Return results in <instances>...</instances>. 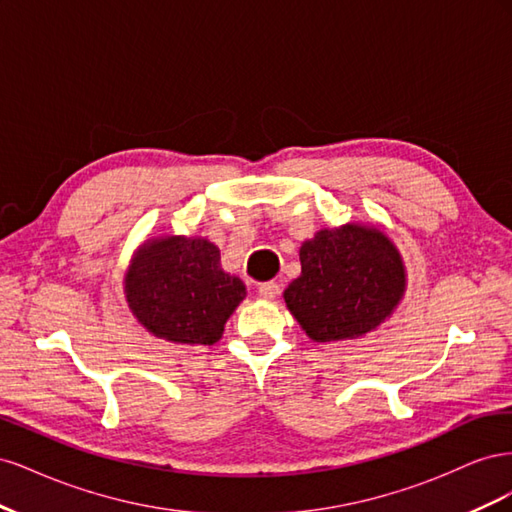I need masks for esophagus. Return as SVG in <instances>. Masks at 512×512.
I'll use <instances>...</instances> for the list:
<instances>
[{
	"label": "esophagus",
	"mask_w": 512,
	"mask_h": 512,
	"mask_svg": "<svg viewBox=\"0 0 512 512\" xmlns=\"http://www.w3.org/2000/svg\"><path fill=\"white\" fill-rule=\"evenodd\" d=\"M258 294H260L262 299L271 301V299L277 297V294H280V284H277V282H265V284H260V286H258Z\"/></svg>",
	"instance_id": "34e87169"
}]
</instances>
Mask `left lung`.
I'll list each match as a JSON object with an SVG mask.
<instances>
[{
  "mask_svg": "<svg viewBox=\"0 0 512 512\" xmlns=\"http://www.w3.org/2000/svg\"><path fill=\"white\" fill-rule=\"evenodd\" d=\"M301 275L284 299L314 342L352 339L376 329L406 288L399 252L378 228L320 230L301 245Z\"/></svg>",
  "mask_w": 512,
  "mask_h": 512,
  "instance_id": "1",
  "label": "left lung"
}]
</instances>
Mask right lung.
<instances>
[{"mask_svg":"<svg viewBox=\"0 0 512 512\" xmlns=\"http://www.w3.org/2000/svg\"><path fill=\"white\" fill-rule=\"evenodd\" d=\"M132 314L156 337L213 346L245 297V286L220 267L207 239L166 237L147 243L126 277Z\"/></svg>","mask_w":512,"mask_h":512,"instance_id":"right-lung-1","label":"right lung"}]
</instances>
